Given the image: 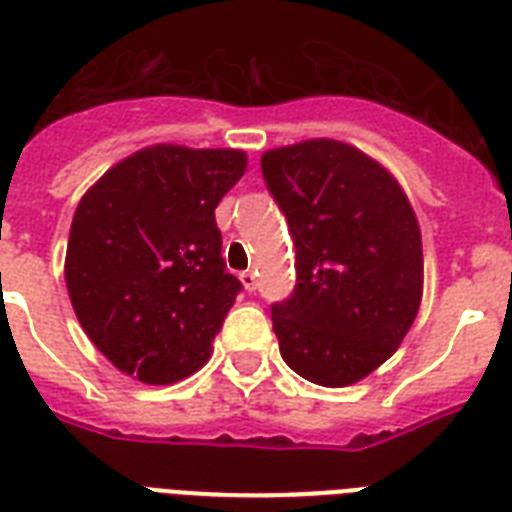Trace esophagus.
Wrapping results in <instances>:
<instances>
[{
	"label": "esophagus",
	"instance_id": "obj_1",
	"mask_svg": "<svg viewBox=\"0 0 512 512\" xmlns=\"http://www.w3.org/2000/svg\"><path fill=\"white\" fill-rule=\"evenodd\" d=\"M239 281H242V286L247 291L257 289V273H255V270H244V273H239Z\"/></svg>",
	"mask_w": 512,
	"mask_h": 512
}]
</instances>
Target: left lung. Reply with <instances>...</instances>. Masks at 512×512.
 Listing matches in <instances>:
<instances>
[{"mask_svg":"<svg viewBox=\"0 0 512 512\" xmlns=\"http://www.w3.org/2000/svg\"><path fill=\"white\" fill-rule=\"evenodd\" d=\"M270 195L289 221L296 289L273 304L283 362L346 388L395 354L424 289L422 231L393 174L341 140L265 150Z\"/></svg>","mask_w":512,"mask_h":512,"instance_id":"left-lung-1","label":"left lung"}]
</instances>
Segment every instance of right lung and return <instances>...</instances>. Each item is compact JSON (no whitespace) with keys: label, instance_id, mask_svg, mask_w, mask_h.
Returning <instances> with one entry per match:
<instances>
[{"label":"right lung","instance_id":"right-lung-1","mask_svg":"<svg viewBox=\"0 0 512 512\" xmlns=\"http://www.w3.org/2000/svg\"><path fill=\"white\" fill-rule=\"evenodd\" d=\"M247 171L234 148L148 145L77 203L64 281L77 320L119 372L171 385L203 367L242 283L216 208Z\"/></svg>","mask_w":512,"mask_h":512}]
</instances>
